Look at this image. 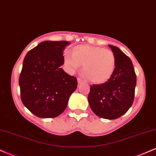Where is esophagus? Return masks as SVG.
Masks as SVG:
<instances>
[{"label": "esophagus", "instance_id": "esophagus-1", "mask_svg": "<svg viewBox=\"0 0 156 156\" xmlns=\"http://www.w3.org/2000/svg\"><path fill=\"white\" fill-rule=\"evenodd\" d=\"M77 80H78V84L82 83H83V80L81 79V78H77Z\"/></svg>", "mask_w": 156, "mask_h": 156}]
</instances>
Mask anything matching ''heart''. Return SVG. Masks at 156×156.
I'll return each instance as SVG.
<instances>
[{"label": "heart", "mask_w": 156, "mask_h": 156, "mask_svg": "<svg viewBox=\"0 0 156 156\" xmlns=\"http://www.w3.org/2000/svg\"><path fill=\"white\" fill-rule=\"evenodd\" d=\"M64 63L70 72H75L83 65V73L91 82L103 83L110 79L114 72L116 58L114 53L101 47L81 44L66 53Z\"/></svg>", "instance_id": "heart-1"}]
</instances>
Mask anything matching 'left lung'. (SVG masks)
Listing matches in <instances>:
<instances>
[{
	"instance_id": "1",
	"label": "left lung",
	"mask_w": 156,
	"mask_h": 156,
	"mask_svg": "<svg viewBox=\"0 0 156 156\" xmlns=\"http://www.w3.org/2000/svg\"><path fill=\"white\" fill-rule=\"evenodd\" d=\"M108 46L115 55V69L108 81L91 86L88 101L97 116L115 119L125 114L133 104L136 76L129 57L117 47Z\"/></svg>"
}]
</instances>
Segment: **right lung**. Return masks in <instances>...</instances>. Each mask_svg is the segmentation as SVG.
Returning <instances> with one entry per match:
<instances>
[{
    "mask_svg": "<svg viewBox=\"0 0 156 156\" xmlns=\"http://www.w3.org/2000/svg\"><path fill=\"white\" fill-rule=\"evenodd\" d=\"M67 41H44L27 53L19 78L23 105L37 117H58L78 86L61 68Z\"/></svg>",
    "mask_w": 156,
    "mask_h": 156,
    "instance_id": "1",
    "label": "right lung"
}]
</instances>
